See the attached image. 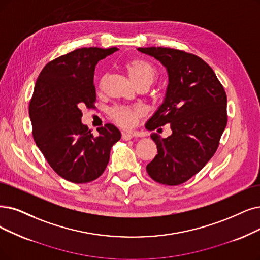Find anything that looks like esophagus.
<instances>
[{
  "label": "esophagus",
  "mask_w": 260,
  "mask_h": 260,
  "mask_svg": "<svg viewBox=\"0 0 260 260\" xmlns=\"http://www.w3.org/2000/svg\"><path fill=\"white\" fill-rule=\"evenodd\" d=\"M133 138V133L130 132H121V139L123 141H129Z\"/></svg>",
  "instance_id": "1"
}]
</instances>
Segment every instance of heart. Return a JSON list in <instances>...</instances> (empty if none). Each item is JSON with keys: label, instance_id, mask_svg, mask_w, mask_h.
I'll return each instance as SVG.
<instances>
[{"label": "heart", "instance_id": "1", "mask_svg": "<svg viewBox=\"0 0 260 260\" xmlns=\"http://www.w3.org/2000/svg\"><path fill=\"white\" fill-rule=\"evenodd\" d=\"M126 69L132 81L139 87H148L157 77V70L143 58H133L126 64ZM107 75L103 74L99 79V86L105 83ZM143 110L141 108L130 107H115L110 111L111 119L122 128H131L137 123L138 119L143 116Z\"/></svg>", "mask_w": 260, "mask_h": 260}]
</instances>
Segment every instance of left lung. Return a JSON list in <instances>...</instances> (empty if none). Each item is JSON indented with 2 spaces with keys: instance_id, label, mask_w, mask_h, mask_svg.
Instances as JSON below:
<instances>
[{
  "instance_id": "left-lung-1",
  "label": "left lung",
  "mask_w": 260,
  "mask_h": 260,
  "mask_svg": "<svg viewBox=\"0 0 260 260\" xmlns=\"http://www.w3.org/2000/svg\"><path fill=\"white\" fill-rule=\"evenodd\" d=\"M160 60L168 70L169 85L158 111L146 128L171 124L172 134L151 139L158 154L146 171L159 183L178 185L199 173L215 153L227 124V97L212 68L204 59L181 50L139 48Z\"/></svg>"
}]
</instances>
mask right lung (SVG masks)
<instances>
[{
	"label": "right lung",
	"instance_id": "1",
	"mask_svg": "<svg viewBox=\"0 0 260 260\" xmlns=\"http://www.w3.org/2000/svg\"><path fill=\"white\" fill-rule=\"evenodd\" d=\"M117 48H81L41 70L29 101V118L37 147L54 172L70 182L85 183L105 172L110 151L120 140L112 123L95 137L81 121V108H96L94 71L100 59Z\"/></svg>",
	"mask_w": 260,
	"mask_h": 260
}]
</instances>
